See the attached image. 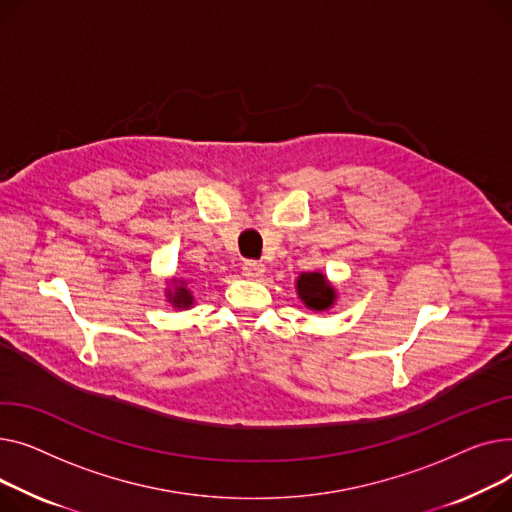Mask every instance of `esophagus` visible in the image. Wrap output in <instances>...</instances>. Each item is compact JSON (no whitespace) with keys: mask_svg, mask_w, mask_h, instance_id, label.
Segmentation results:
<instances>
[{"mask_svg":"<svg viewBox=\"0 0 512 512\" xmlns=\"http://www.w3.org/2000/svg\"><path fill=\"white\" fill-rule=\"evenodd\" d=\"M242 273L248 279H260L264 275V264L258 260H246L242 266Z\"/></svg>","mask_w":512,"mask_h":512,"instance_id":"obj_1","label":"esophagus"}]
</instances>
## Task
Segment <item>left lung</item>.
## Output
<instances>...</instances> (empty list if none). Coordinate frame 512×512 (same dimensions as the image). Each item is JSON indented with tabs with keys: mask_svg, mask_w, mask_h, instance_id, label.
<instances>
[{
	"mask_svg": "<svg viewBox=\"0 0 512 512\" xmlns=\"http://www.w3.org/2000/svg\"><path fill=\"white\" fill-rule=\"evenodd\" d=\"M297 293L312 310H326L335 302V289L326 283L320 273H308L297 279Z\"/></svg>",
	"mask_w": 512,
	"mask_h": 512,
	"instance_id": "8db88e82",
	"label": "left lung"
}]
</instances>
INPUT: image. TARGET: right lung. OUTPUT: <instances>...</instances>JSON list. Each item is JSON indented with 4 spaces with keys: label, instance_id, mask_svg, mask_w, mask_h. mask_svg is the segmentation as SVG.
I'll return each instance as SVG.
<instances>
[{
    "label": "right lung",
    "instance_id": "add662e5",
    "mask_svg": "<svg viewBox=\"0 0 512 512\" xmlns=\"http://www.w3.org/2000/svg\"><path fill=\"white\" fill-rule=\"evenodd\" d=\"M169 299L173 302V306H177V308L192 306V295H190V291L186 287H177L175 293L169 291Z\"/></svg>",
    "mask_w": 512,
    "mask_h": 512
}]
</instances>
